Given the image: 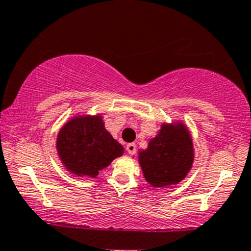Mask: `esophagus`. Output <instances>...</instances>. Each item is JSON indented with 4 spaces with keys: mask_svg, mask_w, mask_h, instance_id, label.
Segmentation results:
<instances>
[{
    "mask_svg": "<svg viewBox=\"0 0 251 251\" xmlns=\"http://www.w3.org/2000/svg\"><path fill=\"white\" fill-rule=\"evenodd\" d=\"M126 150H127V152L130 155L136 154V144H134V143H128L127 146H126Z\"/></svg>",
    "mask_w": 251,
    "mask_h": 251,
    "instance_id": "34e87169",
    "label": "esophagus"
}]
</instances>
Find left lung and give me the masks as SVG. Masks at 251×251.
<instances>
[{
  "label": "left lung",
  "instance_id": "1",
  "mask_svg": "<svg viewBox=\"0 0 251 251\" xmlns=\"http://www.w3.org/2000/svg\"><path fill=\"white\" fill-rule=\"evenodd\" d=\"M195 161L194 139L181 120L162 123L147 149L138 150L144 179L152 188H170L186 178Z\"/></svg>",
  "mask_w": 251,
  "mask_h": 251
}]
</instances>
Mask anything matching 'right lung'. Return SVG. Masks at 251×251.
I'll list each match as a JSON object with an SVG mask.
<instances>
[{"instance_id": "1", "label": "right lung", "mask_w": 251, "mask_h": 251, "mask_svg": "<svg viewBox=\"0 0 251 251\" xmlns=\"http://www.w3.org/2000/svg\"><path fill=\"white\" fill-rule=\"evenodd\" d=\"M56 150L66 171L81 178H96L100 171L124 154V147L104 127L102 114L80 113L61 126Z\"/></svg>"}]
</instances>
